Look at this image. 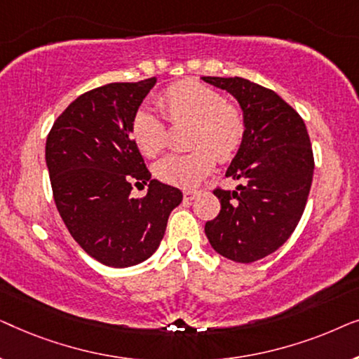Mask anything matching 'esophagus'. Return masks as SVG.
I'll return each mask as SVG.
<instances>
[{
    "instance_id": "34e87169",
    "label": "esophagus",
    "mask_w": 359,
    "mask_h": 359,
    "mask_svg": "<svg viewBox=\"0 0 359 359\" xmlns=\"http://www.w3.org/2000/svg\"><path fill=\"white\" fill-rule=\"evenodd\" d=\"M196 196H198V191H194V189H186L183 193L184 201H193V199H196Z\"/></svg>"
}]
</instances>
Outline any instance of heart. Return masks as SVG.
<instances>
[{
    "instance_id": "heart-1",
    "label": "heart",
    "mask_w": 359,
    "mask_h": 359,
    "mask_svg": "<svg viewBox=\"0 0 359 359\" xmlns=\"http://www.w3.org/2000/svg\"><path fill=\"white\" fill-rule=\"evenodd\" d=\"M160 106L173 124H191L188 154L168 155L155 165L156 178L178 188H193L220 161L233 158L243 144L247 124L237 106L227 104L212 88L194 80L171 85L160 95ZM130 135L147 156L158 155L166 145V127L161 117L142 107L132 117Z\"/></svg>"
}]
</instances>
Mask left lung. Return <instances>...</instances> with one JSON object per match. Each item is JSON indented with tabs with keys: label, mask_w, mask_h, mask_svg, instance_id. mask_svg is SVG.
<instances>
[{
	"label": "left lung",
	"mask_w": 359,
	"mask_h": 359,
	"mask_svg": "<svg viewBox=\"0 0 359 359\" xmlns=\"http://www.w3.org/2000/svg\"><path fill=\"white\" fill-rule=\"evenodd\" d=\"M203 80L230 93L247 124L225 173L238 186L214 191L220 212L204 232L219 255L253 263L276 252L302 217L313 176L311 139L302 117L268 88L240 76Z\"/></svg>",
	"instance_id": "obj_1"
}]
</instances>
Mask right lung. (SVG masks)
Wrapping results in <instances>:
<instances>
[{
  "label": "right lung",
  "instance_id": "right-lung-1",
  "mask_svg": "<svg viewBox=\"0 0 359 359\" xmlns=\"http://www.w3.org/2000/svg\"><path fill=\"white\" fill-rule=\"evenodd\" d=\"M156 78L109 83L78 96L58 116L46 144L57 209L76 243L97 262L127 268L160 247L166 222L183 201L178 188L151 180L130 135L132 117ZM149 183L132 198L131 183Z\"/></svg>",
  "mask_w": 359,
  "mask_h": 359
}]
</instances>
